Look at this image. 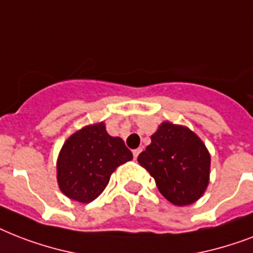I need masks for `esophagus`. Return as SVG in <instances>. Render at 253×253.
Segmentation results:
<instances>
[{"instance_id":"34e87169","label":"esophagus","mask_w":253,"mask_h":253,"mask_svg":"<svg viewBox=\"0 0 253 253\" xmlns=\"http://www.w3.org/2000/svg\"><path fill=\"white\" fill-rule=\"evenodd\" d=\"M141 151H142L141 147H138V149H136V150H133V157H134V159H137V157H138Z\"/></svg>"}]
</instances>
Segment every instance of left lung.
Here are the masks:
<instances>
[{
	"label": "left lung",
	"instance_id": "obj_1",
	"mask_svg": "<svg viewBox=\"0 0 253 253\" xmlns=\"http://www.w3.org/2000/svg\"><path fill=\"white\" fill-rule=\"evenodd\" d=\"M137 161L154 177L162 195L177 207L195 203L209 183V153L185 126L162 123Z\"/></svg>",
	"mask_w": 253,
	"mask_h": 253
}]
</instances>
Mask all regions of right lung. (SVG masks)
<instances>
[{
	"label": "right lung",
	"mask_w": 253,
	"mask_h": 253,
	"mask_svg": "<svg viewBox=\"0 0 253 253\" xmlns=\"http://www.w3.org/2000/svg\"><path fill=\"white\" fill-rule=\"evenodd\" d=\"M132 158L124 141L111 137L103 123L84 126L70 136L60 151V189L78 203H91L104 191L117 166Z\"/></svg>",
	"instance_id": "right-lung-1"
}]
</instances>
